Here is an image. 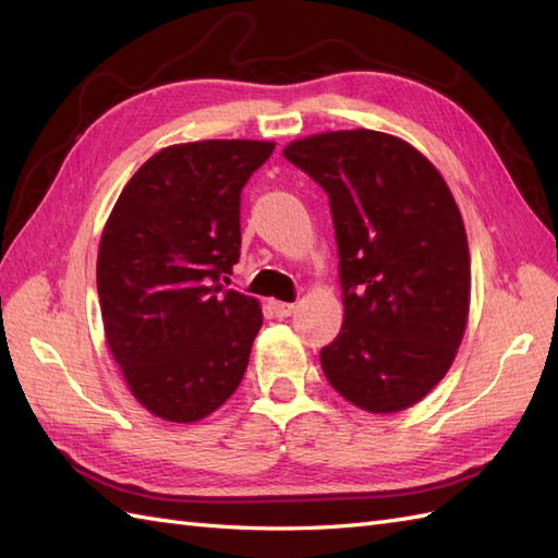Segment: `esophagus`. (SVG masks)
<instances>
[{"mask_svg":"<svg viewBox=\"0 0 558 558\" xmlns=\"http://www.w3.org/2000/svg\"><path fill=\"white\" fill-rule=\"evenodd\" d=\"M270 308H274L278 318H288V316H292L296 306L290 304V302H270Z\"/></svg>","mask_w":558,"mask_h":558,"instance_id":"34e87169","label":"esophagus"}]
</instances>
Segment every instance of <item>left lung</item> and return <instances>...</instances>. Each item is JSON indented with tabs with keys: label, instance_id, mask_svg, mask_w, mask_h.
Returning a JSON list of instances; mask_svg holds the SVG:
<instances>
[{
	"label": "left lung",
	"instance_id": "1",
	"mask_svg": "<svg viewBox=\"0 0 558 558\" xmlns=\"http://www.w3.org/2000/svg\"><path fill=\"white\" fill-rule=\"evenodd\" d=\"M282 155L330 197L344 325L320 351L327 381L367 412L415 405L446 377L469 316V245L448 183L373 130L299 138Z\"/></svg>",
	"mask_w": 558,
	"mask_h": 558
}]
</instances>
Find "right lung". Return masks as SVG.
<instances>
[{
  "label": "right lung",
  "mask_w": 558,
  "mask_h": 558,
  "mask_svg": "<svg viewBox=\"0 0 558 558\" xmlns=\"http://www.w3.org/2000/svg\"><path fill=\"white\" fill-rule=\"evenodd\" d=\"M274 148L238 138L162 148L110 211L96 264L106 341L155 417L203 420L245 375L264 316L221 280L240 259V193Z\"/></svg>",
  "instance_id": "1"
}]
</instances>
